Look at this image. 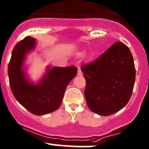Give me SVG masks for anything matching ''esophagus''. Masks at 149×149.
Returning a JSON list of instances; mask_svg holds the SVG:
<instances>
[{
  "label": "esophagus",
  "mask_w": 149,
  "mask_h": 149,
  "mask_svg": "<svg viewBox=\"0 0 149 149\" xmlns=\"http://www.w3.org/2000/svg\"><path fill=\"white\" fill-rule=\"evenodd\" d=\"M77 75L78 76H82V71H81V69L79 66L77 67Z\"/></svg>",
  "instance_id": "obj_1"
}]
</instances>
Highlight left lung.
Returning a JSON list of instances; mask_svg holds the SVG:
<instances>
[{
	"mask_svg": "<svg viewBox=\"0 0 149 149\" xmlns=\"http://www.w3.org/2000/svg\"><path fill=\"white\" fill-rule=\"evenodd\" d=\"M86 80L85 96L90 109L102 116L121 110L132 95L135 68L127 45L116 42L96 60L81 67Z\"/></svg>",
	"mask_w": 149,
	"mask_h": 149,
	"instance_id": "8db88e82",
	"label": "left lung"
}]
</instances>
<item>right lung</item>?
I'll return each mask as SVG.
<instances>
[{
    "label": "right lung",
    "mask_w": 149,
    "mask_h": 149,
    "mask_svg": "<svg viewBox=\"0 0 149 149\" xmlns=\"http://www.w3.org/2000/svg\"><path fill=\"white\" fill-rule=\"evenodd\" d=\"M36 41L26 37L19 41L11 54L8 73L11 92L16 99L29 112L43 115L59 108L67 85L76 76L77 69L48 66L46 72L38 83L29 81L24 68L26 54L35 48Z\"/></svg>",
    "instance_id": "obj_1"
}]
</instances>
